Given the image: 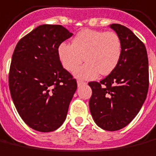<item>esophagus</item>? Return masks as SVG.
<instances>
[{"label": "esophagus", "instance_id": "esophagus-1", "mask_svg": "<svg viewBox=\"0 0 156 156\" xmlns=\"http://www.w3.org/2000/svg\"><path fill=\"white\" fill-rule=\"evenodd\" d=\"M87 83L85 82V81H82V80H77V86L78 87H81V86H83V85H86Z\"/></svg>", "mask_w": 156, "mask_h": 156}]
</instances>
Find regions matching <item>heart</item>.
<instances>
[{"label":"heart","instance_id":"1","mask_svg":"<svg viewBox=\"0 0 156 156\" xmlns=\"http://www.w3.org/2000/svg\"><path fill=\"white\" fill-rule=\"evenodd\" d=\"M121 41L112 31L83 30L72 39V44L61 43L58 49L60 62L72 72L85 58L87 63L74 71L76 77L92 80L99 75L107 76L115 69L121 59Z\"/></svg>","mask_w":156,"mask_h":156}]
</instances>
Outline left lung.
<instances>
[{"label": "left lung", "mask_w": 156, "mask_h": 156, "mask_svg": "<svg viewBox=\"0 0 156 156\" xmlns=\"http://www.w3.org/2000/svg\"><path fill=\"white\" fill-rule=\"evenodd\" d=\"M109 27L121 41V57L115 69L100 82L92 81L89 108L102 129L117 131L127 126L141 109L149 89V61L144 44L128 28Z\"/></svg>", "instance_id": "8db88e82"}]
</instances>
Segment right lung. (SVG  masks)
I'll list each match as a JSON object with an SVG mask.
<instances>
[{"label": "right lung", "instance_id": "add662e5", "mask_svg": "<svg viewBox=\"0 0 156 156\" xmlns=\"http://www.w3.org/2000/svg\"><path fill=\"white\" fill-rule=\"evenodd\" d=\"M72 35L62 25L42 24L15 47L9 71L11 97L23 121L35 131H55L66 119L77 83L62 66L58 49Z\"/></svg>", "mask_w": 156, "mask_h": 156}]
</instances>
